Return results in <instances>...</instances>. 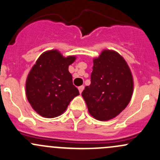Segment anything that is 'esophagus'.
<instances>
[{"instance_id": "esophagus-1", "label": "esophagus", "mask_w": 160, "mask_h": 160, "mask_svg": "<svg viewBox=\"0 0 160 160\" xmlns=\"http://www.w3.org/2000/svg\"><path fill=\"white\" fill-rule=\"evenodd\" d=\"M83 89H84V86H80L78 88V90H79V91H80V93H82V91H83Z\"/></svg>"}]
</instances>
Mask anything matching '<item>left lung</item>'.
<instances>
[{"mask_svg":"<svg viewBox=\"0 0 160 160\" xmlns=\"http://www.w3.org/2000/svg\"><path fill=\"white\" fill-rule=\"evenodd\" d=\"M90 85L82 92L88 111L94 118L108 121L120 114L130 102L133 78L121 55L104 50L93 59Z\"/></svg>","mask_w":160,"mask_h":160,"instance_id":"left-lung-1","label":"left lung"}]
</instances>
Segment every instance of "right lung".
I'll return each instance as SVG.
<instances>
[{"mask_svg":"<svg viewBox=\"0 0 160 160\" xmlns=\"http://www.w3.org/2000/svg\"><path fill=\"white\" fill-rule=\"evenodd\" d=\"M75 59V56L66 58L57 50H50L39 56L31 70L26 80L27 99L42 117L60 115L80 94L68 70Z\"/></svg>","mask_w":160,"mask_h":160,"instance_id":"1","label":"right lung"}]
</instances>
